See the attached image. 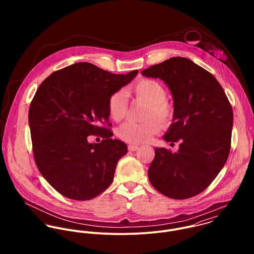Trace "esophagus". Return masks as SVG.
Returning <instances> with one entry per match:
<instances>
[{
  "mask_svg": "<svg viewBox=\"0 0 254 254\" xmlns=\"http://www.w3.org/2000/svg\"><path fill=\"white\" fill-rule=\"evenodd\" d=\"M138 148H139V145H133V144L128 145V149L131 150V151H135V150H137Z\"/></svg>",
  "mask_w": 254,
  "mask_h": 254,
  "instance_id": "obj_1",
  "label": "esophagus"
}]
</instances>
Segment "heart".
I'll return each mask as SVG.
<instances>
[{
	"mask_svg": "<svg viewBox=\"0 0 254 254\" xmlns=\"http://www.w3.org/2000/svg\"><path fill=\"white\" fill-rule=\"evenodd\" d=\"M134 96L148 104L146 117H155L163 125H168L173 118V108L166 102L167 92L164 86L157 80L144 78L134 84L131 88ZM110 117L115 121H120L128 111L127 95L123 90H119L110 95L109 99ZM160 131L159 123L150 119L138 123L128 121L117 129L118 137L131 144H142L148 141L153 135Z\"/></svg>",
	"mask_w": 254,
	"mask_h": 254,
	"instance_id": "1",
	"label": "heart"
}]
</instances>
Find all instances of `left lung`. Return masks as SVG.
Segmentation results:
<instances>
[{"mask_svg":"<svg viewBox=\"0 0 254 254\" xmlns=\"http://www.w3.org/2000/svg\"><path fill=\"white\" fill-rule=\"evenodd\" d=\"M159 78L173 97V122L166 142H178L171 152L154 148L147 174L152 187L175 199L203 191L224 167L231 148L233 109L216 78L186 58H171L142 71Z\"/></svg>","mask_w":254,"mask_h":254,"instance_id":"1","label":"left lung"}]
</instances>
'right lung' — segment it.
Masks as SVG:
<instances>
[{"mask_svg": "<svg viewBox=\"0 0 254 254\" xmlns=\"http://www.w3.org/2000/svg\"><path fill=\"white\" fill-rule=\"evenodd\" d=\"M138 70L113 74L89 63H77L52 73L39 86L28 121L37 167L60 193L89 200L113 181L127 145L110 137L109 99L130 83ZM100 134L99 144L87 136Z\"/></svg>", "mask_w": 254, "mask_h": 254, "instance_id": "1", "label": "right lung"}]
</instances>
